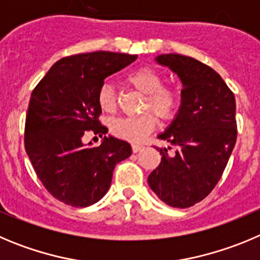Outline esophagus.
<instances>
[{"label": "esophagus", "instance_id": "esophagus-1", "mask_svg": "<svg viewBox=\"0 0 260 260\" xmlns=\"http://www.w3.org/2000/svg\"><path fill=\"white\" fill-rule=\"evenodd\" d=\"M133 152L134 153H138V152H140L143 149V146H140V144H133Z\"/></svg>", "mask_w": 260, "mask_h": 260}]
</instances>
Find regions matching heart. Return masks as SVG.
I'll list each match as a JSON object with an SVG mask.
<instances>
[{
  "mask_svg": "<svg viewBox=\"0 0 260 260\" xmlns=\"http://www.w3.org/2000/svg\"><path fill=\"white\" fill-rule=\"evenodd\" d=\"M133 86L146 95L143 111H152L159 120L168 121L175 116L179 107V95L174 89L164 86V76L152 67H140L127 76ZM98 106L103 112L116 108V94L109 83L102 85L96 95ZM154 117L144 113L137 117H121L111 122V132L128 142H140L154 127Z\"/></svg>",
  "mask_w": 260,
  "mask_h": 260,
  "instance_id": "obj_1",
  "label": "heart"
}]
</instances>
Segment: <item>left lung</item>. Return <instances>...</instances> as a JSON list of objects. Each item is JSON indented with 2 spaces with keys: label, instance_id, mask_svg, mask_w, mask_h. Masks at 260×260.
<instances>
[{
  "label": "left lung",
  "instance_id": "1",
  "mask_svg": "<svg viewBox=\"0 0 260 260\" xmlns=\"http://www.w3.org/2000/svg\"><path fill=\"white\" fill-rule=\"evenodd\" d=\"M154 60L177 73L182 82L180 107L173 122L157 138L161 162L148 177L151 189L173 208L185 209L210 193L227 166L237 138L235 95L206 64L180 54ZM176 147L174 154L168 149Z\"/></svg>",
  "mask_w": 260,
  "mask_h": 260
}]
</instances>
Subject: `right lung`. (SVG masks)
I'll return each mask as SVG.
<instances>
[{"label": "right lung", "mask_w": 260, "mask_h": 260, "mask_svg": "<svg viewBox=\"0 0 260 260\" xmlns=\"http://www.w3.org/2000/svg\"><path fill=\"white\" fill-rule=\"evenodd\" d=\"M138 55L94 51L56 61L32 91L24 146L33 169L50 194L76 208L98 202L111 187L114 166L132 154L125 140L104 137L99 147L83 143L103 137L96 95L104 80Z\"/></svg>", "instance_id": "1"}]
</instances>
